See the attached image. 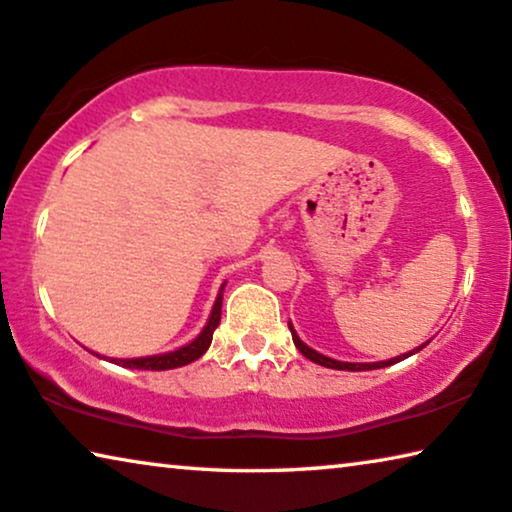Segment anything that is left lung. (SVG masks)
<instances>
[{
  "label": "left lung",
  "mask_w": 512,
  "mask_h": 512,
  "mask_svg": "<svg viewBox=\"0 0 512 512\" xmlns=\"http://www.w3.org/2000/svg\"><path fill=\"white\" fill-rule=\"evenodd\" d=\"M289 331H292V340H294L296 349H299V352H301L305 358H310L312 363H317V365H324V368H333V370H349V372H361V370H379V368H388V365H393V363H398V361H404V358H409L411 354L421 352V349L427 345V342H430V340H427V342H423L421 347L411 349V352H407V354H400V356H395V358H388V361H377V363H347V361H335V358H329V356H324V354L315 352V349H310V347L305 345V342L299 338V335H296V331H294L292 322H289Z\"/></svg>",
  "instance_id": "1"
}]
</instances>
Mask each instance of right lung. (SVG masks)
Masks as SVG:
<instances>
[{"instance_id":"right-lung-1","label":"right lung","mask_w":512,"mask_h":512,"mask_svg":"<svg viewBox=\"0 0 512 512\" xmlns=\"http://www.w3.org/2000/svg\"><path fill=\"white\" fill-rule=\"evenodd\" d=\"M223 289H225V282H223V285H220V292L216 296V303H213L209 322L204 324V329L200 331V335H197L195 340H190L188 345L174 349V352H165V354L140 356V358H110V361L121 365V368H135V370H172V368H181V365H188V363L197 361V358L204 356V352H207V349H209L211 338H213V331H216L218 324H220V308H223ZM96 356L98 358H105L101 354H96Z\"/></svg>"}]
</instances>
